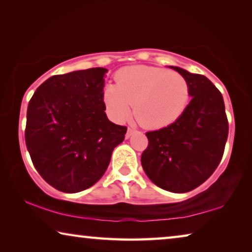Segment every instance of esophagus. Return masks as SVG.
<instances>
[{"instance_id":"esophagus-1","label":"esophagus","mask_w":252,"mask_h":252,"mask_svg":"<svg viewBox=\"0 0 252 252\" xmlns=\"http://www.w3.org/2000/svg\"><path fill=\"white\" fill-rule=\"evenodd\" d=\"M137 132V130L135 129H132V127H129V129H127V131H126V138L127 139V138H130L131 135H132L133 133H135Z\"/></svg>"}]
</instances>
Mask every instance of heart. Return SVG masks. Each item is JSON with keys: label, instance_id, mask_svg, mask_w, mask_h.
Here are the masks:
<instances>
[{"label": "heart", "instance_id": "1", "mask_svg": "<svg viewBox=\"0 0 252 252\" xmlns=\"http://www.w3.org/2000/svg\"><path fill=\"white\" fill-rule=\"evenodd\" d=\"M117 84H107L103 102L115 122L134 117L141 126L159 129L176 121L186 110L190 86L177 71L151 66L126 67L117 74Z\"/></svg>", "mask_w": 252, "mask_h": 252}]
</instances>
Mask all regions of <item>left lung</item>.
<instances>
[{"mask_svg": "<svg viewBox=\"0 0 252 252\" xmlns=\"http://www.w3.org/2000/svg\"><path fill=\"white\" fill-rule=\"evenodd\" d=\"M170 68L189 83L190 102L176 121L149 131L141 155L147 176L160 189L186 193L204 183L221 161L229 133L222 94L205 76Z\"/></svg>", "mask_w": 252, "mask_h": 252, "instance_id": "1", "label": "left lung"}]
</instances>
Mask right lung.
<instances>
[{
  "mask_svg": "<svg viewBox=\"0 0 252 252\" xmlns=\"http://www.w3.org/2000/svg\"><path fill=\"white\" fill-rule=\"evenodd\" d=\"M106 68L54 75L40 85L27 111L26 145L45 181L63 193L93 186L109 166L126 126L109 121L103 102Z\"/></svg>",
  "mask_w": 252,
  "mask_h": 252,
  "instance_id": "1",
  "label": "right lung"
}]
</instances>
